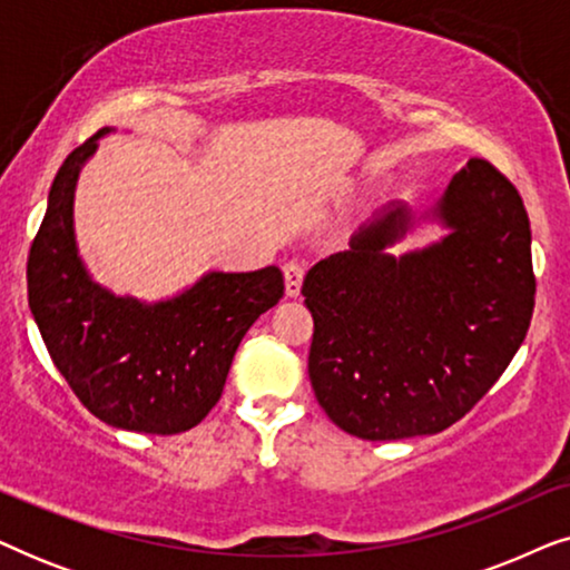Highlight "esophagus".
I'll return each mask as SVG.
<instances>
[{
  "mask_svg": "<svg viewBox=\"0 0 570 570\" xmlns=\"http://www.w3.org/2000/svg\"><path fill=\"white\" fill-rule=\"evenodd\" d=\"M283 269H285V293H287V298H298L301 285H303V275H306V267H303L301 262H287Z\"/></svg>",
  "mask_w": 570,
  "mask_h": 570,
  "instance_id": "obj_1",
  "label": "esophagus"
}]
</instances>
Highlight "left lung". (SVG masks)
Wrapping results in <instances>:
<instances>
[{"label": "left lung", "mask_w": 570, "mask_h": 570, "mask_svg": "<svg viewBox=\"0 0 570 570\" xmlns=\"http://www.w3.org/2000/svg\"><path fill=\"white\" fill-rule=\"evenodd\" d=\"M448 236L387 252L420 222ZM308 376L334 425L363 441L446 431L509 368L534 308L532 230L519 191L472 158L425 215L392 202L303 279Z\"/></svg>", "instance_id": "1"}]
</instances>
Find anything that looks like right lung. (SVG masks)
<instances>
[{
	"label": "right lung",
	"mask_w": 570,
	"mask_h": 570,
	"mask_svg": "<svg viewBox=\"0 0 570 570\" xmlns=\"http://www.w3.org/2000/svg\"><path fill=\"white\" fill-rule=\"evenodd\" d=\"M108 131L69 153L53 178L28 256L30 314L53 365L98 420L135 433H184L220 400L244 334L283 298V272H207L155 303L98 285L77 248L75 189Z\"/></svg>",
	"instance_id": "1"
}]
</instances>
